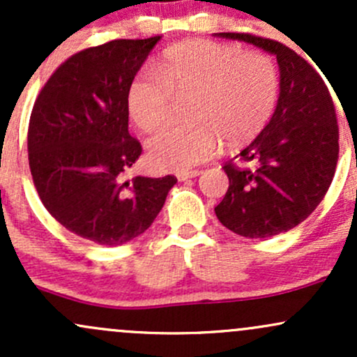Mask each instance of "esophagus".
Returning <instances> with one entry per match:
<instances>
[{
	"mask_svg": "<svg viewBox=\"0 0 357 357\" xmlns=\"http://www.w3.org/2000/svg\"><path fill=\"white\" fill-rule=\"evenodd\" d=\"M196 176H199V171H181V173H178V181H188Z\"/></svg>",
	"mask_w": 357,
	"mask_h": 357,
	"instance_id": "34e87169",
	"label": "esophagus"
}]
</instances>
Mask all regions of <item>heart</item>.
<instances>
[{"label": "heart", "mask_w": 357, "mask_h": 357, "mask_svg": "<svg viewBox=\"0 0 357 357\" xmlns=\"http://www.w3.org/2000/svg\"><path fill=\"white\" fill-rule=\"evenodd\" d=\"M275 61L236 45L191 40L165 52L158 70H142L127 90V110L151 132L173 116L176 96L195 92L190 124H171L147 141L155 169L188 171L210 159L223 139L241 144L260 134L278 100Z\"/></svg>", "instance_id": "b5f03b06"}]
</instances>
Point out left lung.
Segmentation results:
<instances>
[{
	"label": "left lung",
	"mask_w": 357,
	"mask_h": 357,
	"mask_svg": "<svg viewBox=\"0 0 357 357\" xmlns=\"http://www.w3.org/2000/svg\"><path fill=\"white\" fill-rule=\"evenodd\" d=\"M215 35L275 55L280 72L275 112L236 155L255 169L223 166L230 186L215 213L236 235H280L302 223L333 183L339 155L333 99L321 75L285 45L247 33Z\"/></svg>",
	"instance_id": "1"
}]
</instances>
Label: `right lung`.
Instances as JSON below:
<instances>
[{"label": "right lung", "instance_id": "1", "mask_svg": "<svg viewBox=\"0 0 357 357\" xmlns=\"http://www.w3.org/2000/svg\"><path fill=\"white\" fill-rule=\"evenodd\" d=\"M161 36L114 40L70 56L36 97L28 161L48 213L82 238L117 247L153 225L178 179H124L142 153L127 90Z\"/></svg>", "mask_w": 357, "mask_h": 357}]
</instances>
